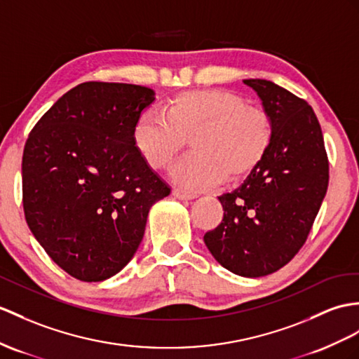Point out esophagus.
Here are the masks:
<instances>
[{
	"label": "esophagus",
	"instance_id": "esophagus-1",
	"mask_svg": "<svg viewBox=\"0 0 359 359\" xmlns=\"http://www.w3.org/2000/svg\"><path fill=\"white\" fill-rule=\"evenodd\" d=\"M172 195H173L175 198H177V199H181V201H191V199L196 198V195H194V194H186V191L178 190V189H173Z\"/></svg>",
	"mask_w": 359,
	"mask_h": 359
}]
</instances>
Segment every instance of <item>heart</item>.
<instances>
[{
	"label": "heart",
	"instance_id": "obj_1",
	"mask_svg": "<svg viewBox=\"0 0 359 359\" xmlns=\"http://www.w3.org/2000/svg\"><path fill=\"white\" fill-rule=\"evenodd\" d=\"M165 116L146 111L134 125V144L152 169H165L187 140L195 154L173 165L170 178L191 194L229 177L241 181L256 170L273 140L269 114L226 90H195L165 103Z\"/></svg>",
	"mask_w": 359,
	"mask_h": 359
}]
</instances>
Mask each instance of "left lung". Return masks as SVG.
I'll list each match as a JSON object with an SVG mask.
<instances>
[{
    "label": "left lung",
    "instance_id": "obj_1",
    "mask_svg": "<svg viewBox=\"0 0 359 359\" xmlns=\"http://www.w3.org/2000/svg\"><path fill=\"white\" fill-rule=\"evenodd\" d=\"M269 114L273 140L241 187L217 199L224 219L204 234L231 273L264 277L285 266L308 239L329 184L321 128L308 102L265 79H245Z\"/></svg>",
    "mask_w": 359,
    "mask_h": 359
}]
</instances>
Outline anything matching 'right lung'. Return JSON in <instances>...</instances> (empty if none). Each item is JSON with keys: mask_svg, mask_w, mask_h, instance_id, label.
Segmentation results:
<instances>
[{"mask_svg": "<svg viewBox=\"0 0 359 359\" xmlns=\"http://www.w3.org/2000/svg\"><path fill=\"white\" fill-rule=\"evenodd\" d=\"M154 100L146 86L85 82L43 114L25 143V221L51 260L79 280L120 273L151 207L170 194L133 138Z\"/></svg>", "mask_w": 359, "mask_h": 359, "instance_id": "obj_1", "label": "right lung"}]
</instances>
